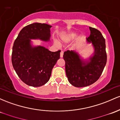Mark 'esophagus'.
<instances>
[{
    "label": "esophagus",
    "instance_id": "1",
    "mask_svg": "<svg viewBox=\"0 0 120 120\" xmlns=\"http://www.w3.org/2000/svg\"><path fill=\"white\" fill-rule=\"evenodd\" d=\"M63 53H64V52H63V51H61V52H60V57H63Z\"/></svg>",
    "mask_w": 120,
    "mask_h": 120
}]
</instances>
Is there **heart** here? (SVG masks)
Segmentation results:
<instances>
[{"mask_svg":"<svg viewBox=\"0 0 120 120\" xmlns=\"http://www.w3.org/2000/svg\"><path fill=\"white\" fill-rule=\"evenodd\" d=\"M77 36V34L76 32H71L68 33V34H65V35H63L60 38L61 42L62 44H67L68 43H71L72 41H73L76 38ZM55 45L57 46H59L60 45V43L58 41L55 42Z\"/></svg>","mask_w":120,"mask_h":120,"instance_id":"obj_1","label":"heart"}]
</instances>
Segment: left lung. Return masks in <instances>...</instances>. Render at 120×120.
<instances>
[{
    "instance_id": "8db88e82",
    "label": "left lung",
    "mask_w": 120,
    "mask_h": 120,
    "mask_svg": "<svg viewBox=\"0 0 120 120\" xmlns=\"http://www.w3.org/2000/svg\"><path fill=\"white\" fill-rule=\"evenodd\" d=\"M90 36L87 43H91L94 52L88 59H84L76 51L64 52L65 72L69 83L78 88L88 86L100 77L106 65L107 56L105 40L100 31L89 27Z\"/></svg>"
}]
</instances>
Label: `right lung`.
Instances as JSON below:
<instances>
[{"instance_id":"obj_1","label":"right lung","mask_w":120,"mask_h":120,"mask_svg":"<svg viewBox=\"0 0 120 120\" xmlns=\"http://www.w3.org/2000/svg\"><path fill=\"white\" fill-rule=\"evenodd\" d=\"M51 27L44 23L29 24L20 31L14 41L12 64L19 78L29 86L38 87L47 83L60 59V50L51 52L43 46H34L31 41L32 39L49 41Z\"/></svg>"}]
</instances>
